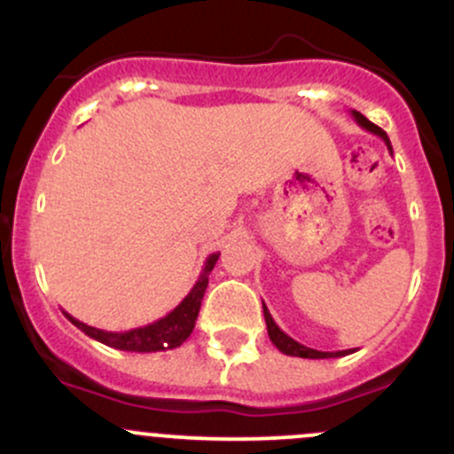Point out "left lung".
<instances>
[{"mask_svg":"<svg viewBox=\"0 0 454 454\" xmlns=\"http://www.w3.org/2000/svg\"><path fill=\"white\" fill-rule=\"evenodd\" d=\"M350 115L355 117V121H357L359 126H362L364 130H368V133L377 135L380 139H384V144L388 146V151L393 153V146H390V139L388 135L384 133V130L380 129V126H375L372 121H368L366 117L362 115V113H357V110H350ZM263 319H266V328H268V337H270L272 344L277 346V348L281 350L284 355H290V357H301V359H330V357H344V355H350L355 353L353 348L350 350H337V353H324V350H315V348H308V346L299 344V341H294L293 337H288V334L284 333V330L279 328V325L275 324V319H272L270 310L266 308V303H263Z\"/></svg>","mask_w":454,"mask_h":454,"instance_id":"8db88e82","label":"left lung"}]
</instances>
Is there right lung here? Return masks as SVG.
Masks as SVG:
<instances>
[{"label":"right lung","mask_w":454,"mask_h":454,"mask_svg":"<svg viewBox=\"0 0 454 454\" xmlns=\"http://www.w3.org/2000/svg\"><path fill=\"white\" fill-rule=\"evenodd\" d=\"M217 259L219 253H213L206 259L195 286H192L191 293L182 299V303H179L175 310H170L168 315L153 321V324L142 325V328L124 330V333H110V330L92 328V325L74 319L68 312H64V315L66 319H68L70 324L77 325L82 333H86L88 337H92L95 341L110 346V348L130 350V353H157V350L177 348V346H182L184 341L191 337L192 328H195L197 315H200L201 308V299H204L206 286H208V275L215 268V263H217Z\"/></svg>","instance_id":"obj_1"}]
</instances>
